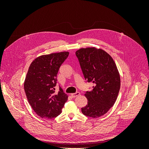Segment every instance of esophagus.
Segmentation results:
<instances>
[{
    "instance_id": "esophagus-1",
    "label": "esophagus",
    "mask_w": 149,
    "mask_h": 149,
    "mask_svg": "<svg viewBox=\"0 0 149 149\" xmlns=\"http://www.w3.org/2000/svg\"><path fill=\"white\" fill-rule=\"evenodd\" d=\"M79 94H80V93H79V92H76V93H75L71 94V97H72L74 98V97H76L78 96L79 95Z\"/></svg>"
}]
</instances>
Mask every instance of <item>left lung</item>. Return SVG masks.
Segmentation results:
<instances>
[{
  "mask_svg": "<svg viewBox=\"0 0 149 149\" xmlns=\"http://www.w3.org/2000/svg\"><path fill=\"white\" fill-rule=\"evenodd\" d=\"M84 77L92 82L91 91H86L88 104L82 113L97 118L105 114L115 103L120 86L119 71L112 57L101 49L81 48L76 52Z\"/></svg>",
  "mask_w": 149,
  "mask_h": 149,
  "instance_id": "left-lung-1",
  "label": "left lung"
}]
</instances>
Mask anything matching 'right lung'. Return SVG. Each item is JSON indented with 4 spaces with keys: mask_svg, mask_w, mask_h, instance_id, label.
<instances>
[{
    "mask_svg": "<svg viewBox=\"0 0 149 149\" xmlns=\"http://www.w3.org/2000/svg\"><path fill=\"white\" fill-rule=\"evenodd\" d=\"M69 52L40 56L31 63L26 74L24 89L33 110L42 118L50 119L60 115L68 96L59 86L55 91L56 76Z\"/></svg>",
    "mask_w": 149,
    "mask_h": 149,
    "instance_id": "right-lung-1",
    "label": "right lung"
}]
</instances>
